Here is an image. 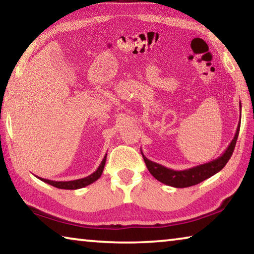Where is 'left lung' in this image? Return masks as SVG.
Listing matches in <instances>:
<instances>
[{
	"label": "left lung",
	"instance_id": "left-lung-1",
	"mask_svg": "<svg viewBox=\"0 0 254 254\" xmlns=\"http://www.w3.org/2000/svg\"><path fill=\"white\" fill-rule=\"evenodd\" d=\"M240 111H241V103H240ZM240 124L241 123L239 122V126H238V128H236L233 140L231 141L229 147L226 148V150L223 152L222 156H220L217 159H215V160L203 163V165H199V166H195L192 167V168L185 169V170H174V169L167 168L165 166L159 165L157 162L149 160V159L144 156L142 151H141V153H142L143 160L145 162V165H147V168L150 171V174H151L153 177L157 180H159L160 183L168 185V186H171V187H176V188H185V187L194 186V185L199 184L201 182H204L205 179L212 177V176L217 174L218 171H221L223 168H224L227 161L230 160L232 153L234 151L236 140H238V136H239Z\"/></svg>",
	"mask_w": 254,
	"mask_h": 254
}]
</instances>
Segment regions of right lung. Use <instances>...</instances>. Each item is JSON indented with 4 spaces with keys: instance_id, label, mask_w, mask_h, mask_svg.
I'll list each match as a JSON object with an SVG mask.
<instances>
[{
    "instance_id": "1",
    "label": "right lung",
    "mask_w": 254,
    "mask_h": 254,
    "mask_svg": "<svg viewBox=\"0 0 254 254\" xmlns=\"http://www.w3.org/2000/svg\"><path fill=\"white\" fill-rule=\"evenodd\" d=\"M106 156H107V154H105V157L103 158L101 165L98 166V168L96 169V171H94L92 175H89L85 178L70 180V182H55V180L44 179V178H40V177H38V178L42 180L44 183L49 184V185H51V186H54L56 188H59V189H79V188H83V187L88 186V185L93 184L94 182H96V180L101 177L103 170H104V166H105V162H106Z\"/></svg>"
}]
</instances>
